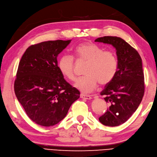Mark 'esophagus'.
<instances>
[{
    "label": "esophagus",
    "mask_w": 157,
    "mask_h": 157,
    "mask_svg": "<svg viewBox=\"0 0 157 157\" xmlns=\"http://www.w3.org/2000/svg\"><path fill=\"white\" fill-rule=\"evenodd\" d=\"M80 98H81L82 99H88L90 100L91 99V97L90 95H85V94H80Z\"/></svg>",
    "instance_id": "1"
}]
</instances>
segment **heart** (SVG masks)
<instances>
[{
    "mask_svg": "<svg viewBox=\"0 0 157 157\" xmlns=\"http://www.w3.org/2000/svg\"><path fill=\"white\" fill-rule=\"evenodd\" d=\"M74 53L78 61L87 62L85 71L87 75L78 79L74 83V87L82 93H90L95 90L99 82L101 85H106L114 78L117 71L118 61L113 51L103 50L97 44L85 42L76 46ZM58 66L64 78L71 81L75 79V61L71 56H62Z\"/></svg>",
    "mask_w": 157,
    "mask_h": 157,
    "instance_id": "heart-1",
    "label": "heart"
}]
</instances>
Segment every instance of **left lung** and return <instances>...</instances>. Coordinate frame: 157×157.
<instances>
[{
  "label": "left lung",
  "instance_id": "left-lung-1",
  "mask_svg": "<svg viewBox=\"0 0 157 157\" xmlns=\"http://www.w3.org/2000/svg\"><path fill=\"white\" fill-rule=\"evenodd\" d=\"M95 42L111 44L116 50L117 73L101 92L109 108L99 118L104 125L116 127L131 117L143 99L144 83L142 59L138 52L121 38L103 36Z\"/></svg>",
  "mask_w": 157,
  "mask_h": 157
}]
</instances>
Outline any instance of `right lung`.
I'll list each match as a JSON object with an SVG mask.
<instances>
[{
    "instance_id": "add662e5",
    "label": "right lung",
    "mask_w": 157,
    "mask_h": 157,
    "mask_svg": "<svg viewBox=\"0 0 157 157\" xmlns=\"http://www.w3.org/2000/svg\"><path fill=\"white\" fill-rule=\"evenodd\" d=\"M70 42L58 40L30 46L20 61L15 94L29 117L41 126L61 121L79 98V91L64 79L58 66V54Z\"/></svg>"
}]
</instances>
